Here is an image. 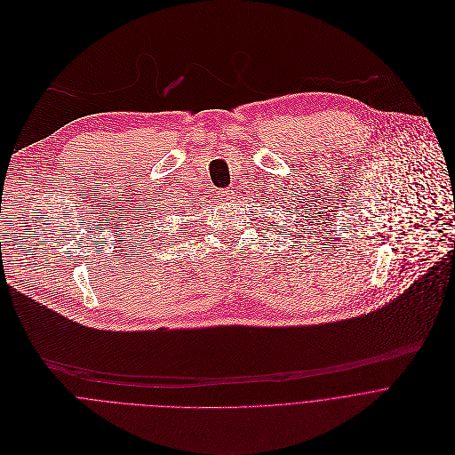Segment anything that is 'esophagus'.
<instances>
[{"label": "esophagus", "instance_id": "esophagus-1", "mask_svg": "<svg viewBox=\"0 0 455 455\" xmlns=\"http://www.w3.org/2000/svg\"><path fill=\"white\" fill-rule=\"evenodd\" d=\"M222 199H224V201H233V199H235L233 190H226V192H222Z\"/></svg>", "mask_w": 455, "mask_h": 455}]
</instances>
